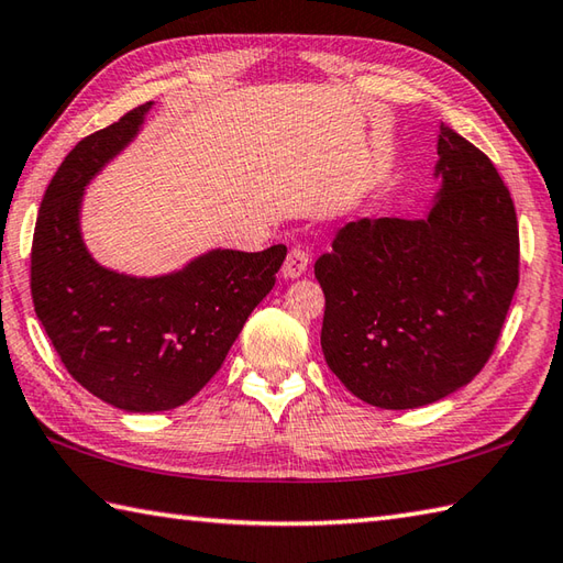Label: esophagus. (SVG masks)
I'll return each mask as SVG.
<instances>
[{"label": "esophagus", "instance_id": "1", "mask_svg": "<svg viewBox=\"0 0 563 563\" xmlns=\"http://www.w3.org/2000/svg\"><path fill=\"white\" fill-rule=\"evenodd\" d=\"M309 266V254L302 246H292L288 258L283 263V278H300Z\"/></svg>", "mask_w": 563, "mask_h": 563}]
</instances>
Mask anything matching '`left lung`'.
Wrapping results in <instances>:
<instances>
[{
  "label": "left lung",
  "mask_w": 563,
  "mask_h": 563,
  "mask_svg": "<svg viewBox=\"0 0 563 563\" xmlns=\"http://www.w3.org/2000/svg\"><path fill=\"white\" fill-rule=\"evenodd\" d=\"M438 157L426 218L349 222L314 263L321 351L345 389L379 409H416L472 382L520 280L516 206L492 159L448 125Z\"/></svg>",
  "instance_id": "obj_1"
}]
</instances>
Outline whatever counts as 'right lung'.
<instances>
[{
    "mask_svg": "<svg viewBox=\"0 0 563 563\" xmlns=\"http://www.w3.org/2000/svg\"><path fill=\"white\" fill-rule=\"evenodd\" d=\"M150 103L77 142L47 186L31 246V295L59 361L93 397L133 413L194 399L275 285L288 249H212L186 268L135 278L99 266L81 242L84 186L130 145Z\"/></svg>",
    "mask_w": 563,
    "mask_h": 563,
    "instance_id": "1",
    "label": "right lung"
}]
</instances>
